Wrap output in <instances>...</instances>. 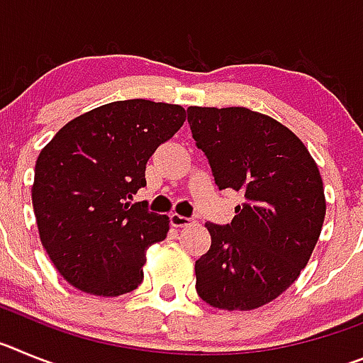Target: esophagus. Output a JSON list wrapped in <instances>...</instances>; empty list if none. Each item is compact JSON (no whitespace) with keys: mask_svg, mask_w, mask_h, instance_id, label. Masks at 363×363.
Returning a JSON list of instances; mask_svg holds the SVG:
<instances>
[{"mask_svg":"<svg viewBox=\"0 0 363 363\" xmlns=\"http://www.w3.org/2000/svg\"><path fill=\"white\" fill-rule=\"evenodd\" d=\"M191 223H192V218L182 216V214H176V213L171 214V225L176 227V229H178V227H187L191 225Z\"/></svg>","mask_w":363,"mask_h":363,"instance_id":"esophagus-1","label":"esophagus"}]
</instances>
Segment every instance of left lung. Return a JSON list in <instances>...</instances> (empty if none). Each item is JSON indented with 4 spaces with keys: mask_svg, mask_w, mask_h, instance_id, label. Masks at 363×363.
Wrapping results in <instances>:
<instances>
[{
    "mask_svg": "<svg viewBox=\"0 0 363 363\" xmlns=\"http://www.w3.org/2000/svg\"><path fill=\"white\" fill-rule=\"evenodd\" d=\"M187 112L218 189L245 196L230 223H205L211 247L194 265L196 291L218 309H258L291 287L318 242L325 218L318 165L293 130L262 112Z\"/></svg>",
    "mask_w": 363,
    "mask_h": 363,
    "instance_id": "1",
    "label": "left lung"
}]
</instances>
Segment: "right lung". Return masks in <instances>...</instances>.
I'll return each instance as SVG.
<instances>
[{
	"mask_svg": "<svg viewBox=\"0 0 363 363\" xmlns=\"http://www.w3.org/2000/svg\"><path fill=\"white\" fill-rule=\"evenodd\" d=\"M179 105L112 101L70 120L38 156L32 205L57 272L83 293L120 296L142 284L147 249L169 216L130 203L145 167L185 121Z\"/></svg>",
	"mask_w": 363,
	"mask_h": 363,
	"instance_id": "1",
	"label": "right lung"
}]
</instances>
